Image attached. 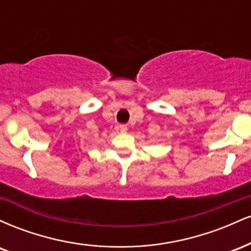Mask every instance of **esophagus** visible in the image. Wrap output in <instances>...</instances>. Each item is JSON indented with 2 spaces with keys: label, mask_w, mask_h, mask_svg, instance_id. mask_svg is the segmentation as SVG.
Listing matches in <instances>:
<instances>
[{
  "label": "esophagus",
  "mask_w": 251,
  "mask_h": 251,
  "mask_svg": "<svg viewBox=\"0 0 251 251\" xmlns=\"http://www.w3.org/2000/svg\"><path fill=\"white\" fill-rule=\"evenodd\" d=\"M119 129L122 133H125L126 131H127V125H125V124H122V125H119Z\"/></svg>",
  "instance_id": "34e87169"
}]
</instances>
